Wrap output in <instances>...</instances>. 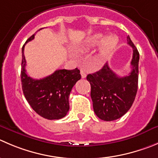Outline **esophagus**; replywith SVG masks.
<instances>
[{"label": "esophagus", "mask_w": 158, "mask_h": 158, "mask_svg": "<svg viewBox=\"0 0 158 158\" xmlns=\"http://www.w3.org/2000/svg\"><path fill=\"white\" fill-rule=\"evenodd\" d=\"M81 77L82 78H85L87 77V73H85V71L84 70H81Z\"/></svg>", "instance_id": "obj_1"}]
</instances>
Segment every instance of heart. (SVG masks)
Returning <instances> with one entry per match:
<instances>
[{"instance_id": "heart-1", "label": "heart", "mask_w": 158, "mask_h": 158, "mask_svg": "<svg viewBox=\"0 0 158 158\" xmlns=\"http://www.w3.org/2000/svg\"><path fill=\"white\" fill-rule=\"evenodd\" d=\"M100 43L97 55L98 60L104 62L112 56L118 46V38L117 35L111 34L104 38L102 33H94L84 40L80 46V50L87 52L95 48Z\"/></svg>"}]
</instances>
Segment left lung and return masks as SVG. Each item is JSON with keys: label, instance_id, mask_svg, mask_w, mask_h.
<instances>
[{"label": "left lung", "instance_id": "1", "mask_svg": "<svg viewBox=\"0 0 158 158\" xmlns=\"http://www.w3.org/2000/svg\"><path fill=\"white\" fill-rule=\"evenodd\" d=\"M127 43L133 48L131 72L118 77L106 63L98 71L88 74L91 85V97L94 113L104 121H113L125 115L131 108L138 88L139 54L130 36Z\"/></svg>", "mask_w": 158, "mask_h": 158}]
</instances>
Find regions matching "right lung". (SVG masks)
Masks as SVG:
<instances>
[{
    "label": "right lung",
    "instance_id": "1",
    "mask_svg": "<svg viewBox=\"0 0 158 158\" xmlns=\"http://www.w3.org/2000/svg\"><path fill=\"white\" fill-rule=\"evenodd\" d=\"M34 38L35 34L28 38L26 43ZM25 45L22 49L21 80L22 91L27 102L33 110L43 118L50 120L64 118L70 109L69 95L70 91L73 85L81 77L80 70L77 68L57 70L49 76L40 80L33 79L28 76L25 70Z\"/></svg>",
    "mask_w": 158,
    "mask_h": 158
}]
</instances>
